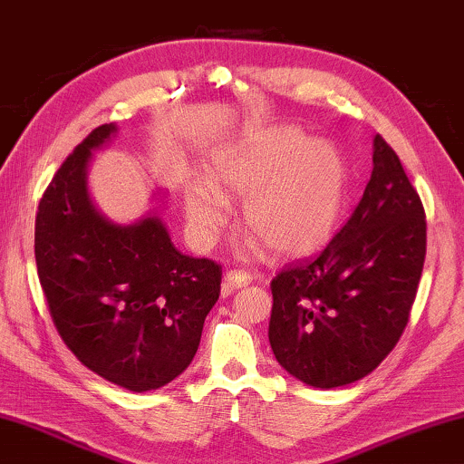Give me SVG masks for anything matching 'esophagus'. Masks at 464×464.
Listing matches in <instances>:
<instances>
[{
    "label": "esophagus",
    "instance_id": "1",
    "mask_svg": "<svg viewBox=\"0 0 464 464\" xmlns=\"http://www.w3.org/2000/svg\"><path fill=\"white\" fill-rule=\"evenodd\" d=\"M253 282V276L248 271H238L232 269L224 276V287L226 290H237V287H246Z\"/></svg>",
    "mask_w": 464,
    "mask_h": 464
}]
</instances>
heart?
<instances>
[{
  "mask_svg": "<svg viewBox=\"0 0 464 464\" xmlns=\"http://www.w3.org/2000/svg\"><path fill=\"white\" fill-rule=\"evenodd\" d=\"M209 182L187 187L185 209L195 238L209 245L227 224V199H242V226L276 255L321 248L339 224L345 164L333 143L295 127H271L211 158Z\"/></svg>",
  "mask_w": 464,
  "mask_h": 464,
  "instance_id": "heart-1",
  "label": "heart"
}]
</instances>
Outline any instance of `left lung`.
I'll list each match as a JSON object with an SVG mask.
<instances>
[{"mask_svg": "<svg viewBox=\"0 0 464 464\" xmlns=\"http://www.w3.org/2000/svg\"><path fill=\"white\" fill-rule=\"evenodd\" d=\"M358 208L314 259L271 282L269 343L282 368L314 389L368 376L409 323L425 261V211L399 156L374 138Z\"/></svg>", "mask_w": 464, "mask_h": 464, "instance_id": "1", "label": "left lung"}]
</instances>
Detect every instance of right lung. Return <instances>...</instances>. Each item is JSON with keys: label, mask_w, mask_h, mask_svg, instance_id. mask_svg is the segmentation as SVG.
<instances>
[{"label": "right lung", "mask_w": 464, "mask_h": 464, "mask_svg": "<svg viewBox=\"0 0 464 464\" xmlns=\"http://www.w3.org/2000/svg\"><path fill=\"white\" fill-rule=\"evenodd\" d=\"M101 125L61 164L36 211L34 256L49 313L83 366L133 392L162 389L193 362L222 267L172 245L156 214L121 226L88 195Z\"/></svg>", "instance_id": "right-lung-1"}]
</instances>
